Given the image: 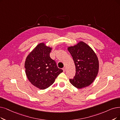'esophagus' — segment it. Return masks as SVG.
<instances>
[{
    "label": "esophagus",
    "instance_id": "esophagus-1",
    "mask_svg": "<svg viewBox=\"0 0 120 120\" xmlns=\"http://www.w3.org/2000/svg\"><path fill=\"white\" fill-rule=\"evenodd\" d=\"M63 69L64 71H65V70H66V68H65V67H64Z\"/></svg>",
    "mask_w": 120,
    "mask_h": 120
}]
</instances>
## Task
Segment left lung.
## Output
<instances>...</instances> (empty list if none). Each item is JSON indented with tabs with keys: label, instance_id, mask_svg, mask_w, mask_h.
I'll list each match as a JSON object with an SVG mask.
<instances>
[{
	"label": "left lung",
	"instance_id": "left-lung-1",
	"mask_svg": "<svg viewBox=\"0 0 120 120\" xmlns=\"http://www.w3.org/2000/svg\"><path fill=\"white\" fill-rule=\"evenodd\" d=\"M68 50L73 57L76 73L70 83L78 89L88 87L92 84L98 73L99 61L97 55L89 45L79 41Z\"/></svg>",
	"mask_w": 120,
	"mask_h": 120
}]
</instances>
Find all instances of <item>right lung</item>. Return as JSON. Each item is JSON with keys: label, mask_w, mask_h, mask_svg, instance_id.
Masks as SVG:
<instances>
[{"label": "right lung", "mask_w": 120, "mask_h": 120, "mask_svg": "<svg viewBox=\"0 0 120 120\" xmlns=\"http://www.w3.org/2000/svg\"><path fill=\"white\" fill-rule=\"evenodd\" d=\"M52 48L44 42L38 44L26 57V74L28 80L35 87L44 90L51 86L63 70L59 68L50 56Z\"/></svg>", "instance_id": "right-lung-1"}]
</instances>
